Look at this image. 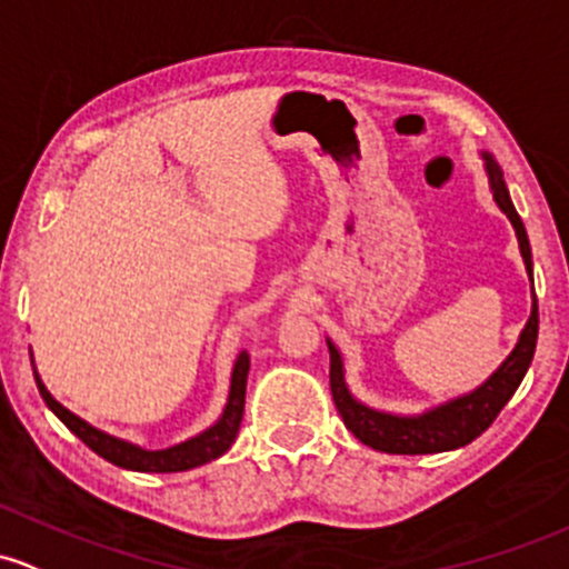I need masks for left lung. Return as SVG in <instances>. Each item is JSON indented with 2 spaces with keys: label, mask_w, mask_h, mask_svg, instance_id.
<instances>
[{
  "label": "left lung",
  "mask_w": 569,
  "mask_h": 569,
  "mask_svg": "<svg viewBox=\"0 0 569 569\" xmlns=\"http://www.w3.org/2000/svg\"><path fill=\"white\" fill-rule=\"evenodd\" d=\"M482 158H486L490 190H493L496 204H499L501 212L510 218V223L516 226L518 244H521V256L526 261V272H529L531 278V248L521 214L512 207L510 190H507L505 174H501L499 163H496L490 154H482ZM537 330H540V313H537L535 297L531 316L529 321H526L521 340H518L512 355L507 357L505 365L490 376L486 385H482L480 390L450 400V403L439 406V409L433 411H426V415L420 417H395L357 403L349 395V390H346L343 362H340L338 349L330 343L332 400L335 406H338L340 417H343L346 428H349L362 445L373 447V450L379 452H390V456H433V452L458 450V447H466L469 441H475L477 436L486 433L490 422H493L496 417H499V411L507 406V400L516 395L526 370H529L531 357H535Z\"/></svg>",
  "instance_id": "left-lung-1"
}]
</instances>
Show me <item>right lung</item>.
I'll use <instances>...</instances> for the list:
<instances>
[{
	"mask_svg": "<svg viewBox=\"0 0 569 569\" xmlns=\"http://www.w3.org/2000/svg\"><path fill=\"white\" fill-rule=\"evenodd\" d=\"M248 370H250V357L239 355V360L234 362V373H231V392H229V403H226L223 417L214 422L212 428L204 430L196 439L182 441V445L169 447V450H141V447L128 445L122 439H113V436L103 433V430L87 426L81 417H76L73 411L64 409L62 403L51 398V392L46 390L40 376L34 373V381H38V390L43 395L46 406L64 422L76 436L89 447L92 452H98L100 458H106L113 466H122V469H133V471H188L193 466L209 463V460L220 458L231 445H234L237 433H239V422H242L244 415V385H248Z\"/></svg>",
	"mask_w": 569,
	"mask_h": 569,
	"instance_id": "right-lung-1",
	"label": "right lung"
}]
</instances>
